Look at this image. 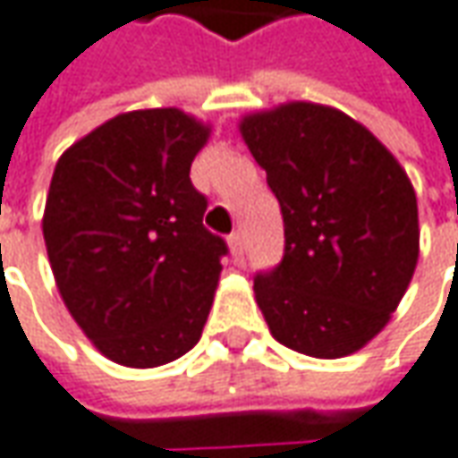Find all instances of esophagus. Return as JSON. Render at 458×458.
<instances>
[{
	"instance_id": "esophagus-1",
	"label": "esophagus",
	"mask_w": 458,
	"mask_h": 458,
	"mask_svg": "<svg viewBox=\"0 0 458 458\" xmlns=\"http://www.w3.org/2000/svg\"><path fill=\"white\" fill-rule=\"evenodd\" d=\"M228 246H230V253H233V256H241V253H243V235H241V230L230 233Z\"/></svg>"
}]
</instances>
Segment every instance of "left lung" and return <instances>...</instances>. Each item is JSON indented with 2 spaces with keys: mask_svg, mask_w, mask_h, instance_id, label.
<instances>
[{
  "mask_svg": "<svg viewBox=\"0 0 458 458\" xmlns=\"http://www.w3.org/2000/svg\"><path fill=\"white\" fill-rule=\"evenodd\" d=\"M284 217V256L253 279L282 346L315 359L364 348L418 264V199L405 169L341 110L289 102L241 120Z\"/></svg>",
  "mask_w": 458,
  "mask_h": 458,
  "instance_id": "1",
  "label": "left lung"
}]
</instances>
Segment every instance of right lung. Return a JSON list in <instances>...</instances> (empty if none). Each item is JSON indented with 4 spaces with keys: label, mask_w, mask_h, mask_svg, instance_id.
<instances>
[{
    "label": "right lung",
    "mask_w": 458,
    "mask_h": 458,
    "mask_svg": "<svg viewBox=\"0 0 458 458\" xmlns=\"http://www.w3.org/2000/svg\"><path fill=\"white\" fill-rule=\"evenodd\" d=\"M209 128L176 107L117 114L50 179L43 238L71 318L114 364L184 356L208 323L228 246L202 225L190 169Z\"/></svg>",
    "instance_id": "1"
}]
</instances>
